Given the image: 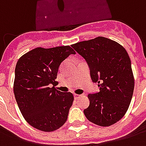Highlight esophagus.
<instances>
[{
	"label": "esophagus",
	"instance_id": "1",
	"mask_svg": "<svg viewBox=\"0 0 146 146\" xmlns=\"http://www.w3.org/2000/svg\"><path fill=\"white\" fill-rule=\"evenodd\" d=\"M73 95H74V98H75V99H77V98L80 96V95H77V94H74Z\"/></svg>",
	"mask_w": 146,
	"mask_h": 146
}]
</instances>
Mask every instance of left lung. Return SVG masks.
I'll return each instance as SVG.
<instances>
[{"label": "left lung", "mask_w": 146, "mask_h": 146, "mask_svg": "<svg viewBox=\"0 0 146 146\" xmlns=\"http://www.w3.org/2000/svg\"><path fill=\"white\" fill-rule=\"evenodd\" d=\"M88 62L91 77L99 92L89 94L84 113L89 121L109 127L123 118L131 101L135 78L131 59L119 43L103 36L71 45Z\"/></svg>", "instance_id": "1"}]
</instances>
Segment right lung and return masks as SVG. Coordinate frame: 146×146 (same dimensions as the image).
<instances>
[{
	"label": "right lung",
	"instance_id": "right-lung-1",
	"mask_svg": "<svg viewBox=\"0 0 146 146\" xmlns=\"http://www.w3.org/2000/svg\"><path fill=\"white\" fill-rule=\"evenodd\" d=\"M76 54L69 45L28 51L18 60L13 90L24 119L41 131L57 130L66 123L74 100L71 92L49 87L54 84L58 67L70 54Z\"/></svg>",
	"mask_w": 146,
	"mask_h": 146
}]
</instances>
